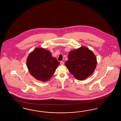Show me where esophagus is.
<instances>
[{"label":"esophagus","instance_id":"obj_1","mask_svg":"<svg viewBox=\"0 0 121 121\" xmlns=\"http://www.w3.org/2000/svg\"><path fill=\"white\" fill-rule=\"evenodd\" d=\"M60 65H62V66H63V65H64V63L63 62V61H61V62H60Z\"/></svg>","mask_w":121,"mask_h":121}]
</instances>
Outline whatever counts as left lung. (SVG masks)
<instances>
[{
	"label": "left lung",
	"mask_w": 121,
	"mask_h": 121,
	"mask_svg": "<svg viewBox=\"0 0 121 121\" xmlns=\"http://www.w3.org/2000/svg\"><path fill=\"white\" fill-rule=\"evenodd\" d=\"M97 63L96 57L92 51L82 46L70 51L65 65L74 78L84 80L94 72Z\"/></svg>",
	"instance_id": "obj_1"
}]
</instances>
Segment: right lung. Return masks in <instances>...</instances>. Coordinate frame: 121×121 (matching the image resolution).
<instances>
[{"label":"right lung","instance_id":"right-lung-1","mask_svg":"<svg viewBox=\"0 0 121 121\" xmlns=\"http://www.w3.org/2000/svg\"><path fill=\"white\" fill-rule=\"evenodd\" d=\"M59 63L49 50L42 48H35L26 59L29 73L35 79L43 82L52 77Z\"/></svg>","mask_w":121,"mask_h":121}]
</instances>
